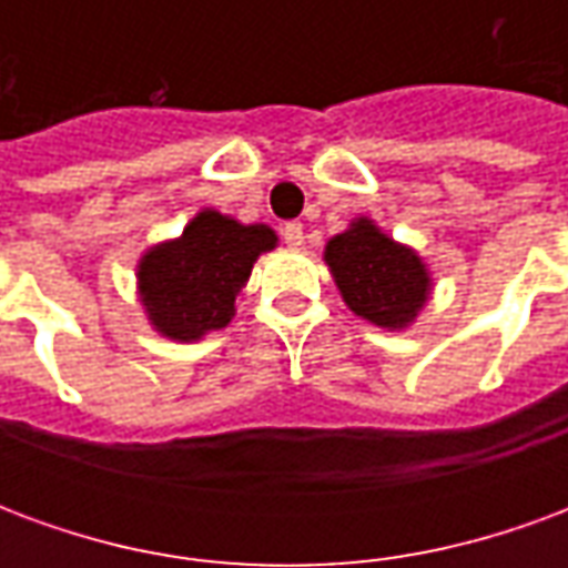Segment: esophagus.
Instances as JSON below:
<instances>
[{"instance_id":"esophagus-1","label":"esophagus","mask_w":568,"mask_h":568,"mask_svg":"<svg viewBox=\"0 0 568 568\" xmlns=\"http://www.w3.org/2000/svg\"><path fill=\"white\" fill-rule=\"evenodd\" d=\"M283 240L288 248H301L304 246V227H301L297 222H288L283 227Z\"/></svg>"}]
</instances>
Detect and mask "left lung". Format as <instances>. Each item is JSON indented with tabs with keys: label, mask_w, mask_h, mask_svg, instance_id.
Listing matches in <instances>:
<instances>
[{
	"label": "left lung",
	"mask_w": 568,
	"mask_h": 568,
	"mask_svg": "<svg viewBox=\"0 0 568 568\" xmlns=\"http://www.w3.org/2000/svg\"><path fill=\"white\" fill-rule=\"evenodd\" d=\"M322 258L346 307L386 332L410 328L435 288L417 248L393 240L368 215H358L344 234H334Z\"/></svg>",
	"instance_id": "1"
}]
</instances>
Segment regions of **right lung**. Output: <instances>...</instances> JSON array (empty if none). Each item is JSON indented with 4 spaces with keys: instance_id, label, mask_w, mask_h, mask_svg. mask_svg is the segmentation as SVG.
<instances>
[{
    "instance_id": "add662e5",
    "label": "right lung",
    "mask_w": 568,
    "mask_h": 568,
    "mask_svg": "<svg viewBox=\"0 0 568 568\" xmlns=\"http://www.w3.org/2000/svg\"><path fill=\"white\" fill-rule=\"evenodd\" d=\"M276 243L280 236L267 224H243L212 206L200 210L182 234L154 243L136 261V297L151 332L194 344L227 328L255 261Z\"/></svg>"
}]
</instances>
